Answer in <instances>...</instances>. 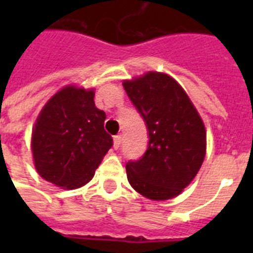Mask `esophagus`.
<instances>
[{
	"label": "esophagus",
	"mask_w": 253,
	"mask_h": 253,
	"mask_svg": "<svg viewBox=\"0 0 253 253\" xmlns=\"http://www.w3.org/2000/svg\"><path fill=\"white\" fill-rule=\"evenodd\" d=\"M121 143H122V136H121V135H115L114 136V148L115 150H118L119 147H121Z\"/></svg>",
	"instance_id": "1"
}]
</instances>
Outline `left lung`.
I'll list each match as a JSON object with an SVG mask.
<instances>
[{
  "label": "left lung",
  "instance_id": "left-lung-1",
  "mask_svg": "<svg viewBox=\"0 0 253 253\" xmlns=\"http://www.w3.org/2000/svg\"><path fill=\"white\" fill-rule=\"evenodd\" d=\"M123 87L144 119L150 138L142 158L126 164L127 180L150 200L178 196L206 155V130L198 111L181 85L166 73L125 80Z\"/></svg>",
  "mask_w": 253,
  "mask_h": 253
}]
</instances>
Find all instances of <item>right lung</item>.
<instances>
[{"label": "right lung", "mask_w": 253, "mask_h": 253, "mask_svg": "<svg viewBox=\"0 0 253 253\" xmlns=\"http://www.w3.org/2000/svg\"><path fill=\"white\" fill-rule=\"evenodd\" d=\"M105 119V111L94 105L93 89L69 85L52 95L39 113L31 138L41 177L63 189L87 184L113 146Z\"/></svg>", "instance_id": "obj_1"}]
</instances>
